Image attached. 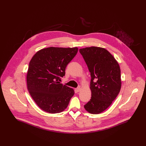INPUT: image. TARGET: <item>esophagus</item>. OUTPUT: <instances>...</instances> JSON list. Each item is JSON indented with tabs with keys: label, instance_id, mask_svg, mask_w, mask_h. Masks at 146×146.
Listing matches in <instances>:
<instances>
[{
	"label": "esophagus",
	"instance_id": "obj_1",
	"mask_svg": "<svg viewBox=\"0 0 146 146\" xmlns=\"http://www.w3.org/2000/svg\"><path fill=\"white\" fill-rule=\"evenodd\" d=\"M76 90L77 92H79L81 90V88H80V86H79L78 88H77L76 89Z\"/></svg>",
	"mask_w": 146,
	"mask_h": 146
}]
</instances>
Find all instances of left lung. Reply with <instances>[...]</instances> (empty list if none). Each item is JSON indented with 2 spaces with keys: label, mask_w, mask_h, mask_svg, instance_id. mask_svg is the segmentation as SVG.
I'll return each instance as SVG.
<instances>
[{
  "label": "left lung",
  "mask_w": 146,
  "mask_h": 146,
  "mask_svg": "<svg viewBox=\"0 0 146 146\" xmlns=\"http://www.w3.org/2000/svg\"><path fill=\"white\" fill-rule=\"evenodd\" d=\"M90 72L91 97L84 105L92 114L105 111L118 96L121 89L119 65L106 49L91 46L79 50Z\"/></svg>",
  "instance_id": "obj_1"
}]
</instances>
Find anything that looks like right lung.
I'll list each match as a JSON object with an SVG mask.
<instances>
[{
	"mask_svg": "<svg viewBox=\"0 0 146 146\" xmlns=\"http://www.w3.org/2000/svg\"><path fill=\"white\" fill-rule=\"evenodd\" d=\"M78 50L76 47H50L39 50L32 58L27 74V88L35 102L43 111L57 113L67 107L74 91L60 81Z\"/></svg>",
	"mask_w": 146,
	"mask_h": 146,
	"instance_id": "obj_1",
	"label": "right lung"
}]
</instances>
